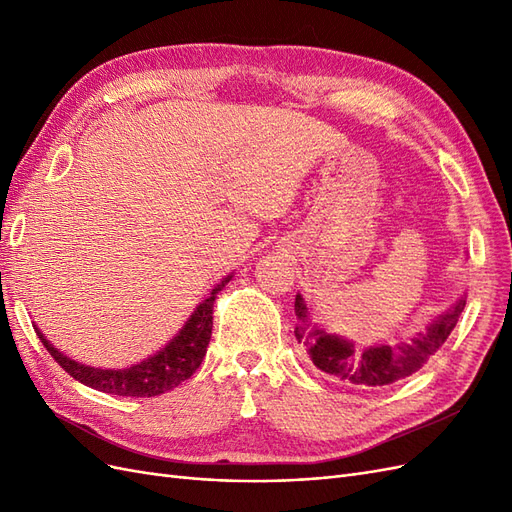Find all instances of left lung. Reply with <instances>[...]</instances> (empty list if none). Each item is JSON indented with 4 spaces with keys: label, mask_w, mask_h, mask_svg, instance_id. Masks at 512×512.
Segmentation results:
<instances>
[{
    "label": "left lung",
    "mask_w": 512,
    "mask_h": 512,
    "mask_svg": "<svg viewBox=\"0 0 512 512\" xmlns=\"http://www.w3.org/2000/svg\"><path fill=\"white\" fill-rule=\"evenodd\" d=\"M463 307H466V301L459 299L453 309H448L438 320H433L425 333H418L410 342H401L395 348L374 346L356 352L354 344L312 324L307 316V305L301 294H297L294 314H297L299 322L294 327V337L305 346L309 359L324 374L352 384L386 386L412 376L414 371L429 361V356L453 333Z\"/></svg>",
    "instance_id": "1"
}]
</instances>
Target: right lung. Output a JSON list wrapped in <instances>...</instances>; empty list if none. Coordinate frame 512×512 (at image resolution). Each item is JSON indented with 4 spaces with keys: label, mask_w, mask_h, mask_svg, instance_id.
Wrapping results in <instances>:
<instances>
[{
    "label": "right lung",
    "mask_w": 512,
    "mask_h": 512,
    "mask_svg": "<svg viewBox=\"0 0 512 512\" xmlns=\"http://www.w3.org/2000/svg\"><path fill=\"white\" fill-rule=\"evenodd\" d=\"M230 277L232 275L224 277V280L211 290L209 297L194 309L190 320L183 324V329L170 339L160 352L128 369H100L81 365L68 359V356L61 354L57 348H53V344L49 339H44V335L38 329L36 333L53 359L81 384L119 397H156L175 389L183 380H188L200 367V363H203L213 329L215 294L230 282Z\"/></svg>",
    "instance_id": "1"
}]
</instances>
